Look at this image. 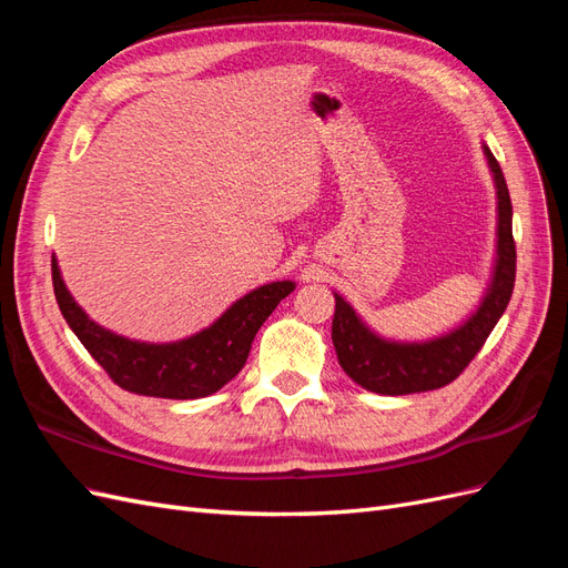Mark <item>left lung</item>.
<instances>
[{"label": "left lung", "mask_w": 568, "mask_h": 568, "mask_svg": "<svg viewBox=\"0 0 568 568\" xmlns=\"http://www.w3.org/2000/svg\"><path fill=\"white\" fill-rule=\"evenodd\" d=\"M497 186V265L488 294L476 315L459 329L428 343H390L376 334L355 315L353 307L338 294L332 322V341L343 367L355 384L382 395H407L448 386L467 369L484 348L493 326L507 311L514 277H517V246L511 236V199L500 163L484 146Z\"/></svg>", "instance_id": "left-lung-1"}]
</instances>
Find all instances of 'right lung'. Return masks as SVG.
<instances>
[{"mask_svg":"<svg viewBox=\"0 0 568 568\" xmlns=\"http://www.w3.org/2000/svg\"><path fill=\"white\" fill-rule=\"evenodd\" d=\"M51 282L61 315L88 353L123 390L151 398L194 400L220 390L242 372L263 322L294 291V282H272L239 298L209 329L178 343H140L101 329L71 298L51 257Z\"/></svg>","mask_w":568,"mask_h":568,"instance_id":"add662e5","label":"right lung"}]
</instances>
